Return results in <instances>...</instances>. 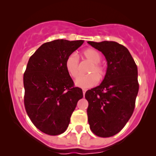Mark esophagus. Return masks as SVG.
<instances>
[{
    "label": "esophagus",
    "mask_w": 156,
    "mask_h": 156,
    "mask_svg": "<svg viewBox=\"0 0 156 156\" xmlns=\"http://www.w3.org/2000/svg\"><path fill=\"white\" fill-rule=\"evenodd\" d=\"M82 91H83V94H84H84H85V93H86V90L85 89H83Z\"/></svg>",
    "instance_id": "obj_1"
}]
</instances>
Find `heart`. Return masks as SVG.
Wrapping results in <instances>:
<instances>
[{
	"label": "heart",
	"instance_id": "obj_1",
	"mask_svg": "<svg viewBox=\"0 0 156 156\" xmlns=\"http://www.w3.org/2000/svg\"><path fill=\"white\" fill-rule=\"evenodd\" d=\"M83 57L91 63L88 70L90 75L80 76L75 80V85L81 88H90L95 86L99 81H102L106 75L105 67L100 63L102 56L100 52L93 48H88L82 52ZM65 67L69 75L72 78H76L79 73V61L75 54L69 55L65 62Z\"/></svg>",
	"mask_w": 156,
	"mask_h": 156
}]
</instances>
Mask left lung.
Instances as JSON below:
<instances>
[{"label":"left lung","mask_w":156,"mask_h":156,"mask_svg":"<svg viewBox=\"0 0 156 156\" xmlns=\"http://www.w3.org/2000/svg\"><path fill=\"white\" fill-rule=\"evenodd\" d=\"M101 51L107 70L101 84L88 90V123L93 133L109 137L120 132L131 117L139 90L137 66L128 50L115 41H88Z\"/></svg>","instance_id":"left-lung-1"}]
</instances>
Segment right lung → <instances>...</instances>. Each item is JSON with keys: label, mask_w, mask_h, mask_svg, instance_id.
Returning <instances> with one entry per match:
<instances>
[{"label": "right lung", "mask_w": 156, "mask_h": 156, "mask_svg": "<svg viewBox=\"0 0 156 156\" xmlns=\"http://www.w3.org/2000/svg\"><path fill=\"white\" fill-rule=\"evenodd\" d=\"M84 41L59 39L43 44L29 58L23 75L24 104L31 122L48 135H59L83 97L65 67L66 58Z\"/></svg>", "instance_id": "right-lung-1"}]
</instances>
